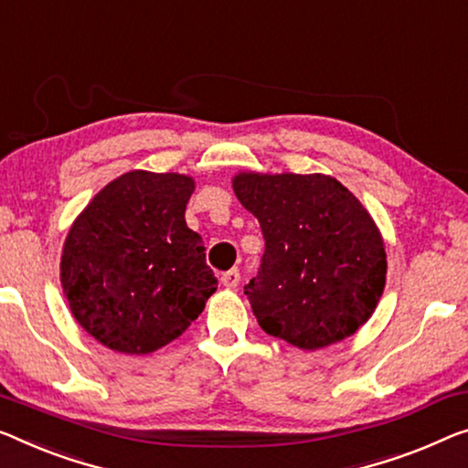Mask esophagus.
I'll use <instances>...</instances> for the list:
<instances>
[{"instance_id": "obj_1", "label": "esophagus", "mask_w": 468, "mask_h": 468, "mask_svg": "<svg viewBox=\"0 0 468 468\" xmlns=\"http://www.w3.org/2000/svg\"><path fill=\"white\" fill-rule=\"evenodd\" d=\"M239 279H241V275H239V271H237V269L225 271V273L220 275V282H222V285H225V288H237Z\"/></svg>"}]
</instances>
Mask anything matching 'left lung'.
I'll list each match as a JSON object with an SVG mask.
<instances>
[{
  "instance_id": "8db88e82",
  "label": "left lung",
  "mask_w": 468,
  "mask_h": 468,
  "mask_svg": "<svg viewBox=\"0 0 468 468\" xmlns=\"http://www.w3.org/2000/svg\"><path fill=\"white\" fill-rule=\"evenodd\" d=\"M233 189L264 237L246 285L262 330L304 351L357 332L387 282L385 243L359 199L324 174L243 172Z\"/></svg>"
}]
</instances>
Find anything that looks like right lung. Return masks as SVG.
<instances>
[{"instance_id":"obj_1","label":"right lung","mask_w":468,"mask_h":468,"mask_svg":"<svg viewBox=\"0 0 468 468\" xmlns=\"http://www.w3.org/2000/svg\"><path fill=\"white\" fill-rule=\"evenodd\" d=\"M193 189L183 174L134 170L104 186L73 222L62 248V292L101 345L157 351L216 292L204 239L185 222Z\"/></svg>"}]
</instances>
